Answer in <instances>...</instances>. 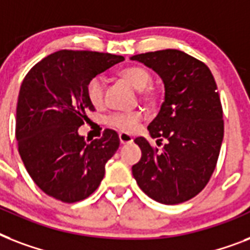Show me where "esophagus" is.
I'll return each instance as SVG.
<instances>
[{
    "instance_id": "obj_1",
    "label": "esophagus",
    "mask_w": 250,
    "mask_h": 250,
    "mask_svg": "<svg viewBox=\"0 0 250 250\" xmlns=\"http://www.w3.org/2000/svg\"><path fill=\"white\" fill-rule=\"evenodd\" d=\"M119 140H121V144H131L133 141V139L131 135H128V133L121 132L119 133Z\"/></svg>"
}]
</instances>
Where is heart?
<instances>
[{
  "label": "heart",
  "instance_id": "1",
  "mask_svg": "<svg viewBox=\"0 0 250 250\" xmlns=\"http://www.w3.org/2000/svg\"><path fill=\"white\" fill-rule=\"evenodd\" d=\"M122 78L129 83L136 90H144L152 82V76L143 67H128L121 72ZM86 94L90 104L101 109L105 105V80L101 76H94L89 80L86 85ZM143 119L140 111H131V113H115L109 118V123L117 128L131 132L136 128L137 125Z\"/></svg>",
  "mask_w": 250,
  "mask_h": 250
}]
</instances>
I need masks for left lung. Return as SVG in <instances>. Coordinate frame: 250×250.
I'll list each match as a JSON object with an SVG mask.
<instances>
[{
	"label": "left lung",
	"mask_w": 250,
	"mask_h": 250,
	"mask_svg": "<svg viewBox=\"0 0 250 250\" xmlns=\"http://www.w3.org/2000/svg\"><path fill=\"white\" fill-rule=\"evenodd\" d=\"M157 72L165 101L150 122V137L166 144L161 152L135 139L141 158L132 166L141 190L154 201L175 205L201 192L217 165L223 141V110L217 84L201 61L176 49L131 57Z\"/></svg>",
	"instance_id": "obj_1"
}]
</instances>
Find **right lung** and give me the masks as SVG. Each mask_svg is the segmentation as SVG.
<instances>
[{"instance_id": "add662e5", "label": "right lung", "mask_w": 250, "mask_h": 250, "mask_svg": "<svg viewBox=\"0 0 250 250\" xmlns=\"http://www.w3.org/2000/svg\"><path fill=\"white\" fill-rule=\"evenodd\" d=\"M123 60L109 53L60 50L35 64L21 83L15 129L19 154L36 186L60 201L89 197L119 148L113 129L89 141L79 127L94 111L86 94L89 80Z\"/></svg>"}]
</instances>
